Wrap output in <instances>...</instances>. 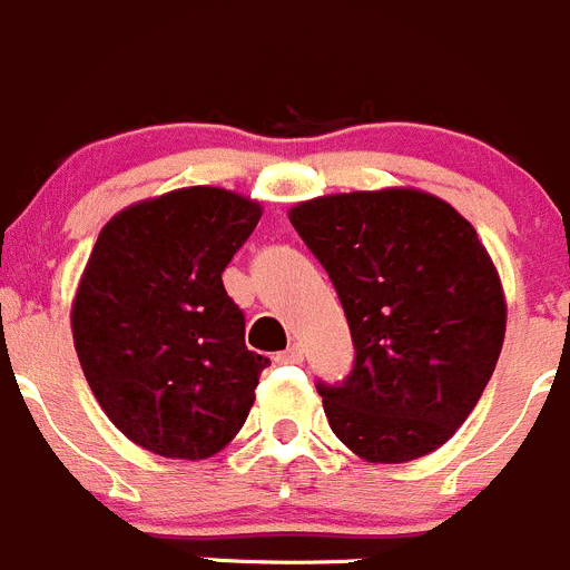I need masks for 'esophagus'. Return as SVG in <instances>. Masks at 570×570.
I'll list each match as a JSON object with an SVG mask.
<instances>
[{
  "mask_svg": "<svg viewBox=\"0 0 570 570\" xmlns=\"http://www.w3.org/2000/svg\"><path fill=\"white\" fill-rule=\"evenodd\" d=\"M302 358H305V350H302V344H291L288 350L276 353V362L279 364H299Z\"/></svg>",
  "mask_w": 570,
  "mask_h": 570,
  "instance_id": "1",
  "label": "esophagus"
}]
</instances>
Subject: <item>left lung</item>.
Instances as JSON below:
<instances>
[{"label": "left lung", "instance_id": "1", "mask_svg": "<svg viewBox=\"0 0 570 570\" xmlns=\"http://www.w3.org/2000/svg\"><path fill=\"white\" fill-rule=\"evenodd\" d=\"M288 217L331 276L356 350L347 379L316 381L331 430L370 463L446 443L505 336L500 276L472 223L415 189L316 197Z\"/></svg>", "mask_w": 570, "mask_h": 570}]
</instances>
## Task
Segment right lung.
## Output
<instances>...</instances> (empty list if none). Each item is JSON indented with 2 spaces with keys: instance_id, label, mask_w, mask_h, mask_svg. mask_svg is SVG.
<instances>
[{
  "instance_id": "obj_1",
  "label": "right lung",
  "mask_w": 570,
  "mask_h": 570,
  "mask_svg": "<svg viewBox=\"0 0 570 570\" xmlns=\"http://www.w3.org/2000/svg\"><path fill=\"white\" fill-rule=\"evenodd\" d=\"M259 203L191 186L124 208L98 234L72 302V342L98 404L155 455L200 461L248 417L268 358L245 347L223 271Z\"/></svg>"
}]
</instances>
